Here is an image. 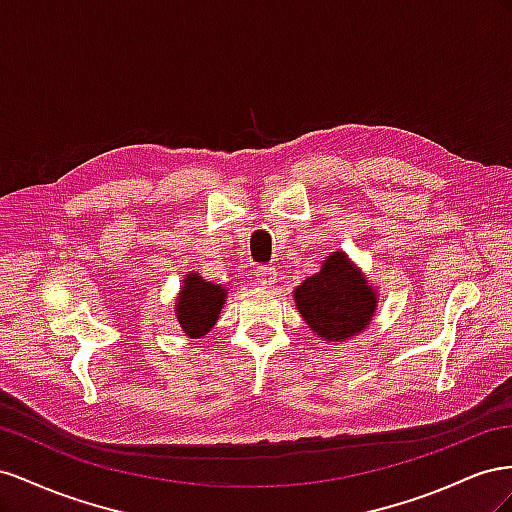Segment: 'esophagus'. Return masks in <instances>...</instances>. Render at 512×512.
<instances>
[{"label":"esophagus","mask_w":512,"mask_h":512,"mask_svg":"<svg viewBox=\"0 0 512 512\" xmlns=\"http://www.w3.org/2000/svg\"><path fill=\"white\" fill-rule=\"evenodd\" d=\"M276 281V270L274 268H266V266H259L255 270V285L259 287H270Z\"/></svg>","instance_id":"obj_1"}]
</instances>
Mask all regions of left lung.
<instances>
[{"instance_id": "left-lung-1", "label": "left lung", "mask_w": 512, "mask_h": 512, "mask_svg": "<svg viewBox=\"0 0 512 512\" xmlns=\"http://www.w3.org/2000/svg\"><path fill=\"white\" fill-rule=\"evenodd\" d=\"M294 300L309 328L328 343L354 339L369 328L377 291L343 251L328 255L321 270L296 287Z\"/></svg>"}]
</instances>
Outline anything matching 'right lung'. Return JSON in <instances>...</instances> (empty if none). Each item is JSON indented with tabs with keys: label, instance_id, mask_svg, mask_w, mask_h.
Segmentation results:
<instances>
[{
	"label": "right lung",
	"instance_id": "right-lung-1",
	"mask_svg": "<svg viewBox=\"0 0 512 512\" xmlns=\"http://www.w3.org/2000/svg\"><path fill=\"white\" fill-rule=\"evenodd\" d=\"M227 298V289L203 281V276L191 272L184 279L180 296L175 300V317L186 337L201 339L216 324Z\"/></svg>",
	"mask_w": 512,
	"mask_h": 512
}]
</instances>
